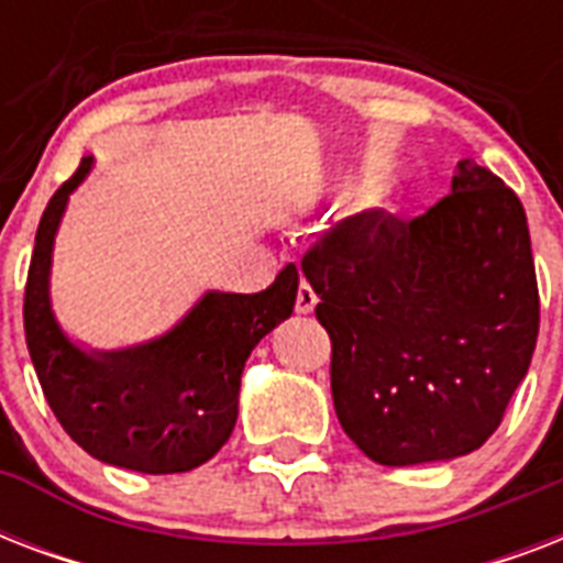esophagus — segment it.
<instances>
[{
    "label": "esophagus",
    "instance_id": "1",
    "mask_svg": "<svg viewBox=\"0 0 563 563\" xmlns=\"http://www.w3.org/2000/svg\"><path fill=\"white\" fill-rule=\"evenodd\" d=\"M316 303H318V295H316V291H312V286H309L307 280H300L298 300H295V309H298L300 316H309V312L316 309Z\"/></svg>",
    "mask_w": 563,
    "mask_h": 563
}]
</instances>
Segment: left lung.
I'll return each instance as SVG.
<instances>
[{
    "instance_id": "obj_1",
    "label": "left lung",
    "mask_w": 563,
    "mask_h": 563,
    "mask_svg": "<svg viewBox=\"0 0 563 563\" xmlns=\"http://www.w3.org/2000/svg\"><path fill=\"white\" fill-rule=\"evenodd\" d=\"M303 274L333 342L335 415L371 462H453L494 435L541 321L523 203L494 172L462 161L411 221L344 219Z\"/></svg>"
}]
</instances>
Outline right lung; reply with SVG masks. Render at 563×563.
<instances>
[{"label":"right lung","mask_w":563,"mask_h":563,"mask_svg":"<svg viewBox=\"0 0 563 563\" xmlns=\"http://www.w3.org/2000/svg\"><path fill=\"white\" fill-rule=\"evenodd\" d=\"M90 172L84 157L40 219L22 307L31 362L66 435L92 459L154 476L187 473L228 444L245 362L291 316L298 268L286 265L256 295L207 289L148 342L113 351L78 342L52 307V254L69 195Z\"/></svg>","instance_id":"add662e5"}]
</instances>
